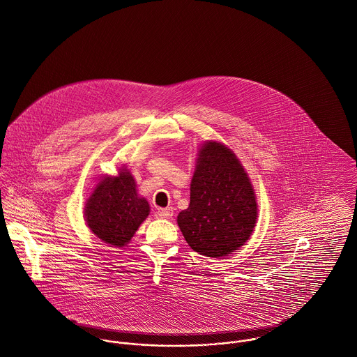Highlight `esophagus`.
Wrapping results in <instances>:
<instances>
[{
    "instance_id": "34e87169",
    "label": "esophagus",
    "mask_w": 357,
    "mask_h": 357,
    "mask_svg": "<svg viewBox=\"0 0 357 357\" xmlns=\"http://www.w3.org/2000/svg\"><path fill=\"white\" fill-rule=\"evenodd\" d=\"M174 214V208L172 207H167V208H158L155 211V217L158 218H171Z\"/></svg>"
}]
</instances>
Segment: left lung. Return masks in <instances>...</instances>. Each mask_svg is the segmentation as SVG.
<instances>
[{
  "mask_svg": "<svg viewBox=\"0 0 357 357\" xmlns=\"http://www.w3.org/2000/svg\"><path fill=\"white\" fill-rule=\"evenodd\" d=\"M257 220L253 186L236 155L207 142L199 151L190 183V204L178 215L189 246L207 257H222L250 238Z\"/></svg>",
  "mask_w": 357,
  "mask_h": 357,
  "instance_id": "1",
  "label": "left lung"
}]
</instances>
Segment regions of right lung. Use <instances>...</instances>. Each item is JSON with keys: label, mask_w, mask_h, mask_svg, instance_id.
<instances>
[{"label": "right lung", "mask_w": 357, "mask_h": 357, "mask_svg": "<svg viewBox=\"0 0 357 357\" xmlns=\"http://www.w3.org/2000/svg\"><path fill=\"white\" fill-rule=\"evenodd\" d=\"M150 211L146 199L136 193V183L129 171L107 176L97 183L84 208L90 231L102 242L122 248L135 235Z\"/></svg>", "instance_id": "right-lung-1"}]
</instances>
